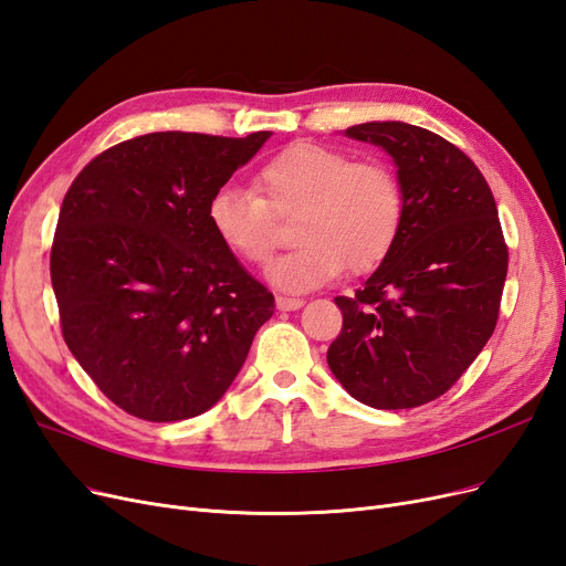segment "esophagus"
<instances>
[{
    "label": "esophagus",
    "mask_w": 566,
    "mask_h": 566,
    "mask_svg": "<svg viewBox=\"0 0 566 566\" xmlns=\"http://www.w3.org/2000/svg\"><path fill=\"white\" fill-rule=\"evenodd\" d=\"M277 310H282V313H291V310H301L303 307V298H286V296H277Z\"/></svg>",
    "instance_id": "1"
}]
</instances>
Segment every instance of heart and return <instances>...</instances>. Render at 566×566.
Wrapping results in <instances>:
<instances>
[{"instance_id":"b5f03b06","label":"heart","mask_w":566,"mask_h":566,"mask_svg":"<svg viewBox=\"0 0 566 566\" xmlns=\"http://www.w3.org/2000/svg\"><path fill=\"white\" fill-rule=\"evenodd\" d=\"M256 192L216 190L207 221L228 253L251 265L270 259L280 218H294L298 244L268 268V280L286 294H305L334 282L348 268L364 275L388 256L405 216L397 176L376 161L317 143H294L268 159L253 178Z\"/></svg>"}]
</instances>
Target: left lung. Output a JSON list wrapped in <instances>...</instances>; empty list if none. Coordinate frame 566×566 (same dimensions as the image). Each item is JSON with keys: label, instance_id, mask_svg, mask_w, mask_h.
I'll return each mask as SVG.
<instances>
[{"label": "left lung", "instance_id": "left-lung-1", "mask_svg": "<svg viewBox=\"0 0 566 566\" xmlns=\"http://www.w3.org/2000/svg\"><path fill=\"white\" fill-rule=\"evenodd\" d=\"M345 136L386 150L405 216L397 240L355 296H336L343 329L326 361L357 402L413 409L444 395L494 334L507 275L499 209L455 145L407 122Z\"/></svg>", "mask_w": 566, "mask_h": 566}]
</instances>
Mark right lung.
<instances>
[{
    "mask_svg": "<svg viewBox=\"0 0 566 566\" xmlns=\"http://www.w3.org/2000/svg\"><path fill=\"white\" fill-rule=\"evenodd\" d=\"M272 132H157L91 159L51 249L63 338L126 413L174 423L232 386L275 298L216 240L207 205Z\"/></svg>",
    "mask_w": 566,
    "mask_h": 566,
    "instance_id": "1",
    "label": "right lung"
}]
</instances>
